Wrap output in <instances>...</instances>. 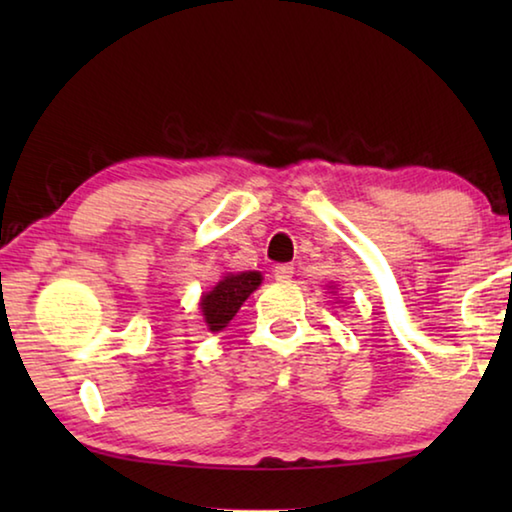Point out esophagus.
<instances>
[{"label": "esophagus", "instance_id": "1", "mask_svg": "<svg viewBox=\"0 0 512 512\" xmlns=\"http://www.w3.org/2000/svg\"><path fill=\"white\" fill-rule=\"evenodd\" d=\"M273 273H275L277 280H291V277H293V264H277L273 268Z\"/></svg>", "mask_w": 512, "mask_h": 512}]
</instances>
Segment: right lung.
<instances>
[{
	"label": "right lung",
	"mask_w": 512,
	"mask_h": 512,
	"mask_svg": "<svg viewBox=\"0 0 512 512\" xmlns=\"http://www.w3.org/2000/svg\"><path fill=\"white\" fill-rule=\"evenodd\" d=\"M259 282H262V275L257 271L228 275L210 293H205L201 307L205 323L210 325L212 332H219L230 323L244 300L259 287Z\"/></svg>",
	"instance_id": "right-lung-1"
}]
</instances>
